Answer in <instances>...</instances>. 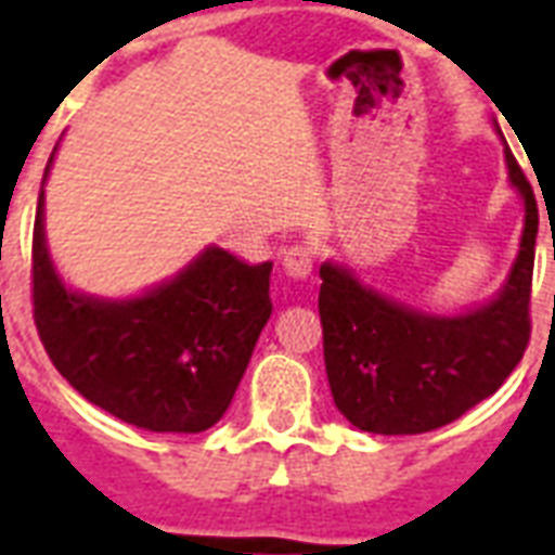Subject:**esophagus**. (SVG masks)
<instances>
[{
  "mask_svg": "<svg viewBox=\"0 0 555 555\" xmlns=\"http://www.w3.org/2000/svg\"><path fill=\"white\" fill-rule=\"evenodd\" d=\"M282 268H285L287 276L296 279V282H302V279L311 276V270H313L311 247H305V244H294L291 250H285Z\"/></svg>",
  "mask_w": 555,
  "mask_h": 555,
  "instance_id": "1",
  "label": "esophagus"
}]
</instances>
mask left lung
Instances as JSON below:
<instances>
[{"instance_id":"8db88e82","label":"left lung","mask_w":555,"mask_h":555,"mask_svg":"<svg viewBox=\"0 0 555 555\" xmlns=\"http://www.w3.org/2000/svg\"><path fill=\"white\" fill-rule=\"evenodd\" d=\"M495 132L501 134L499 124ZM509 186L525 209L521 242L504 285L487 302L438 313L363 285L339 261L320 268L325 371L337 409L371 435H421L487 400L525 357L530 339L539 209L504 134Z\"/></svg>"}]
</instances>
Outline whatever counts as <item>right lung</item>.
I'll return each instance as SVG.
<instances>
[{"label": "right lung", "instance_id": "1", "mask_svg": "<svg viewBox=\"0 0 555 555\" xmlns=\"http://www.w3.org/2000/svg\"><path fill=\"white\" fill-rule=\"evenodd\" d=\"M56 150L51 152L46 178ZM270 261L207 244L176 276L134 296L65 285L34 221V320L56 371L89 403L146 431H204L224 417L270 311Z\"/></svg>", "mask_w": 555, "mask_h": 555}]
</instances>
